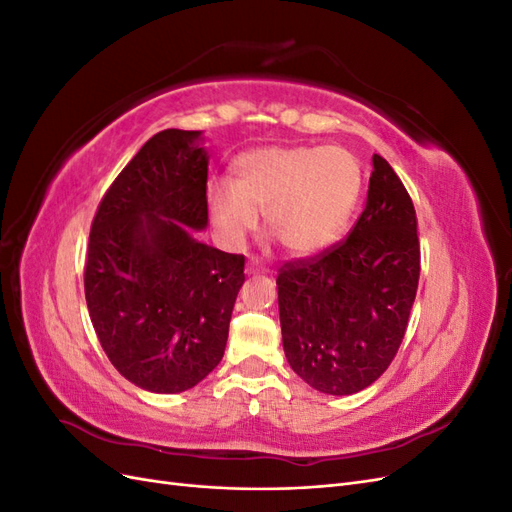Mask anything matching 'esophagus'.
<instances>
[{"label":"esophagus","instance_id":"34e87169","mask_svg":"<svg viewBox=\"0 0 512 512\" xmlns=\"http://www.w3.org/2000/svg\"><path fill=\"white\" fill-rule=\"evenodd\" d=\"M260 267H258V260H250V265H247V273H258Z\"/></svg>","mask_w":512,"mask_h":512}]
</instances>
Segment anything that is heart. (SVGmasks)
Returning a JSON list of instances; mask_svg holds the SVG:
<instances>
[{
  "instance_id": "1",
  "label": "heart",
  "mask_w": 512,
  "mask_h": 512,
  "mask_svg": "<svg viewBox=\"0 0 512 512\" xmlns=\"http://www.w3.org/2000/svg\"><path fill=\"white\" fill-rule=\"evenodd\" d=\"M361 194V166L344 147H265L235 162L232 188L209 192L211 218L230 243L265 226L288 252L309 256L344 230Z\"/></svg>"
}]
</instances>
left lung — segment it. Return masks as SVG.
I'll use <instances>...</instances> for the list:
<instances>
[{"mask_svg":"<svg viewBox=\"0 0 512 512\" xmlns=\"http://www.w3.org/2000/svg\"><path fill=\"white\" fill-rule=\"evenodd\" d=\"M367 205L350 235L277 273L290 367L320 393L352 395L391 365L421 275L412 198L374 153Z\"/></svg>","mask_w":512,"mask_h":512,"instance_id":"1","label":"left lung"}]
</instances>
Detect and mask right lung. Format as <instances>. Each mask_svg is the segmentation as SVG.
<instances>
[{
    "mask_svg": "<svg viewBox=\"0 0 512 512\" xmlns=\"http://www.w3.org/2000/svg\"><path fill=\"white\" fill-rule=\"evenodd\" d=\"M196 130H164L102 196L85 258V299L108 361L151 393L192 389L224 356L243 254L198 243L207 151Z\"/></svg>",
    "mask_w": 512,
    "mask_h": 512,
    "instance_id": "add662e5",
    "label": "right lung"
}]
</instances>
